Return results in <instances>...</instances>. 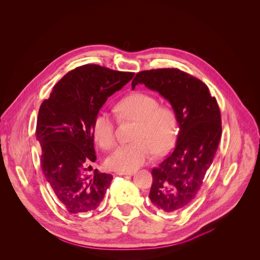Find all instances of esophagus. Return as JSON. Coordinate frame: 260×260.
Instances as JSON below:
<instances>
[{
	"mask_svg": "<svg viewBox=\"0 0 260 260\" xmlns=\"http://www.w3.org/2000/svg\"><path fill=\"white\" fill-rule=\"evenodd\" d=\"M134 174V171H117L118 176H133Z\"/></svg>",
	"mask_w": 260,
	"mask_h": 260,
	"instance_id": "1",
	"label": "esophagus"
}]
</instances>
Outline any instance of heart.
Masks as SVG:
<instances>
[{
	"label": "heart",
	"mask_w": 260,
	"mask_h": 260,
	"mask_svg": "<svg viewBox=\"0 0 260 260\" xmlns=\"http://www.w3.org/2000/svg\"><path fill=\"white\" fill-rule=\"evenodd\" d=\"M121 120L138 121L133 139L135 142L118 147L107 159V165L117 171H133L147 163L153 153L163 154L174 146L178 136L176 112L159 105L154 96L137 92L123 98L116 105ZM94 137L103 149H111L116 143L114 118L100 112L93 124Z\"/></svg>",
	"instance_id": "b5f03b06"
}]
</instances>
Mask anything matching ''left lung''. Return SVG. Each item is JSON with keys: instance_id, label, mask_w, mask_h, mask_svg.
<instances>
[{"instance_id": "8db88e82", "label": "left lung", "mask_w": 260, "mask_h": 260, "mask_svg": "<svg viewBox=\"0 0 260 260\" xmlns=\"http://www.w3.org/2000/svg\"><path fill=\"white\" fill-rule=\"evenodd\" d=\"M139 83L158 92L177 115V145L152 169L149 194L157 209L177 212L195 198L213 162L221 137L220 111L207 85L180 69L141 71L132 81L133 90Z\"/></svg>"}]
</instances>
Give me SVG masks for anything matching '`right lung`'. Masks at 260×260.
Returning <instances> with one entry per match:
<instances>
[{
  "instance_id": "1",
  "label": "right lung",
  "mask_w": 260,
  "mask_h": 260,
  "mask_svg": "<svg viewBox=\"0 0 260 260\" xmlns=\"http://www.w3.org/2000/svg\"><path fill=\"white\" fill-rule=\"evenodd\" d=\"M134 75L95 64L77 67L55 84L40 107L36 136L42 169L70 213L96 210L110 186L111 175L91 171L97 159L93 124L107 98Z\"/></svg>"
}]
</instances>
